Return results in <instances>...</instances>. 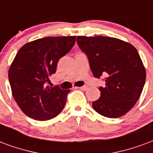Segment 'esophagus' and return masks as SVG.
Returning a JSON list of instances; mask_svg holds the SVG:
<instances>
[{
    "mask_svg": "<svg viewBox=\"0 0 153 153\" xmlns=\"http://www.w3.org/2000/svg\"><path fill=\"white\" fill-rule=\"evenodd\" d=\"M78 88H79V89H81L82 91H85V90L88 89V87H87V86H82V87H79Z\"/></svg>",
    "mask_w": 153,
    "mask_h": 153,
    "instance_id": "obj_1",
    "label": "esophagus"
}]
</instances>
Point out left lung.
Instances as JSON below:
<instances>
[{
  "instance_id": "obj_1",
  "label": "left lung",
  "mask_w": 153,
  "mask_h": 153,
  "mask_svg": "<svg viewBox=\"0 0 153 153\" xmlns=\"http://www.w3.org/2000/svg\"><path fill=\"white\" fill-rule=\"evenodd\" d=\"M77 43L89 60L92 74H106L105 87L92 107L102 116L116 118L134 107L145 83L146 71L138 51L122 39L108 36L77 37Z\"/></svg>"
}]
</instances>
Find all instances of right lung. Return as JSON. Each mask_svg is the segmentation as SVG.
Returning a JSON list of instances; mask_svg holds the SVG:
<instances>
[{
    "mask_svg": "<svg viewBox=\"0 0 153 153\" xmlns=\"http://www.w3.org/2000/svg\"><path fill=\"white\" fill-rule=\"evenodd\" d=\"M75 39V36L45 37L25 44L16 54L9 70V80L13 98L28 117L46 121L63 109L71 90L46 83Z\"/></svg>",
    "mask_w": 153,
    "mask_h": 153,
    "instance_id": "add662e5",
    "label": "right lung"
}]
</instances>
